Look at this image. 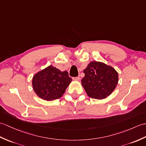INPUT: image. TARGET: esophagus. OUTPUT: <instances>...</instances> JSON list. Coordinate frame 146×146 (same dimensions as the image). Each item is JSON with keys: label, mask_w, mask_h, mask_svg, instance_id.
<instances>
[{"label": "esophagus", "mask_w": 146, "mask_h": 146, "mask_svg": "<svg viewBox=\"0 0 146 146\" xmlns=\"http://www.w3.org/2000/svg\"><path fill=\"white\" fill-rule=\"evenodd\" d=\"M73 80H76V81H79L80 80V78L78 76H76V77H73Z\"/></svg>", "instance_id": "esophagus-1"}]
</instances>
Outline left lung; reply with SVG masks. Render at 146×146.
I'll return each instance as SVG.
<instances>
[{
    "label": "left lung",
    "mask_w": 146,
    "mask_h": 146,
    "mask_svg": "<svg viewBox=\"0 0 146 146\" xmlns=\"http://www.w3.org/2000/svg\"><path fill=\"white\" fill-rule=\"evenodd\" d=\"M83 72L81 84L91 98L102 100L114 90L118 82V74L113 67L101 62H92Z\"/></svg>",
    "instance_id": "8db88e82"
}]
</instances>
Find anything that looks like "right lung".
<instances>
[{
    "mask_svg": "<svg viewBox=\"0 0 146 146\" xmlns=\"http://www.w3.org/2000/svg\"><path fill=\"white\" fill-rule=\"evenodd\" d=\"M72 81L66 71L61 72L55 67L49 66L33 76L32 86L40 98L52 101L62 96Z\"/></svg>",
    "mask_w": 146,
    "mask_h": 146,
    "instance_id": "right-lung-1",
    "label": "right lung"
}]
</instances>
